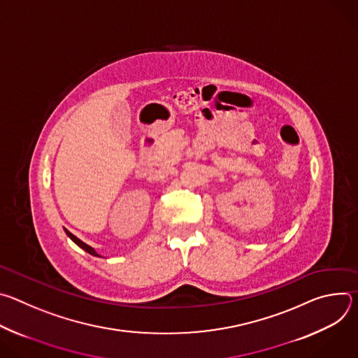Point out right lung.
Instances as JSON below:
<instances>
[{"instance_id":"add662e5","label":"right lung","mask_w":358,"mask_h":358,"mask_svg":"<svg viewBox=\"0 0 358 358\" xmlns=\"http://www.w3.org/2000/svg\"><path fill=\"white\" fill-rule=\"evenodd\" d=\"M65 232H66V235H68V236H69V238H71V239H72V241H73V242H75L78 246H80L82 249H85L87 253L93 255V257H100V255H99V253H97V252H96V250H94L92 246H89V245H86L85 242H82L79 238H76V236H75L73 234H71L68 229H65Z\"/></svg>"}]
</instances>
